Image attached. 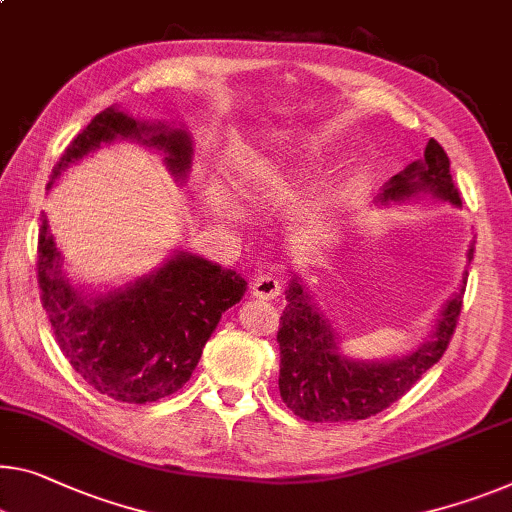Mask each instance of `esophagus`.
Instances as JSON below:
<instances>
[{
	"label": "esophagus",
	"instance_id": "1",
	"mask_svg": "<svg viewBox=\"0 0 512 512\" xmlns=\"http://www.w3.org/2000/svg\"><path fill=\"white\" fill-rule=\"evenodd\" d=\"M251 290H254L258 300H274V297L281 295V281L272 272H258L251 281Z\"/></svg>",
	"mask_w": 512,
	"mask_h": 512
}]
</instances>
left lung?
Segmentation results:
<instances>
[{
	"instance_id": "1",
	"label": "left lung",
	"mask_w": 512,
	"mask_h": 512,
	"mask_svg": "<svg viewBox=\"0 0 512 512\" xmlns=\"http://www.w3.org/2000/svg\"><path fill=\"white\" fill-rule=\"evenodd\" d=\"M430 190L439 199L460 206V192L453 183L451 162L435 139L428 141L423 162H412L403 174L389 180L382 201H398L414 192ZM469 249V261H471ZM467 281L462 279L458 295L444 306L435 334L410 357L387 364H361L343 359L336 352L334 329L318 316L311 297L297 281H290L286 309L279 320V391L288 410L306 421H359L387 410L403 398L421 375L437 364L451 343L458 325L462 295Z\"/></svg>"
}]
</instances>
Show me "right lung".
I'll list each match as a JSON object with an SVG mask.
<instances>
[{"label":"right lung","instance_id":"right-lung-1","mask_svg":"<svg viewBox=\"0 0 512 512\" xmlns=\"http://www.w3.org/2000/svg\"><path fill=\"white\" fill-rule=\"evenodd\" d=\"M116 137L157 146L178 176L190 169L192 141L185 130L137 123L109 107L70 141L47 187L68 164ZM36 270L41 304L70 366L98 393L130 405L155 403L183 387L222 313L247 290V281L233 270L178 254L135 286L84 300L61 274V254L45 215L38 229Z\"/></svg>","mask_w":512,"mask_h":512}]
</instances>
